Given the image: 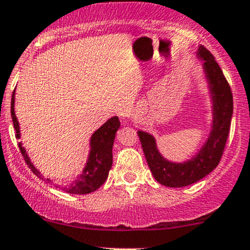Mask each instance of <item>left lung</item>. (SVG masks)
I'll return each mask as SVG.
<instances>
[{
	"instance_id": "left-lung-1",
	"label": "left lung",
	"mask_w": 250,
	"mask_h": 250,
	"mask_svg": "<svg viewBox=\"0 0 250 250\" xmlns=\"http://www.w3.org/2000/svg\"><path fill=\"white\" fill-rule=\"evenodd\" d=\"M198 57L202 61L213 103L212 131L198 153L184 163H173L160 154L152 134L138 131L152 174L158 183L167 187L188 186L209 174L219 165L229 133L233 116V95L229 84L214 56L205 46H199Z\"/></svg>"
}]
</instances>
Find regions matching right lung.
I'll use <instances>...</instances> for the list:
<instances>
[{
  "instance_id": "add662e5",
  "label": "right lung",
  "mask_w": 250,
  "mask_h": 250,
  "mask_svg": "<svg viewBox=\"0 0 250 250\" xmlns=\"http://www.w3.org/2000/svg\"><path fill=\"white\" fill-rule=\"evenodd\" d=\"M14 107L15 91L13 92V97H11L10 110L14 127L15 131H16V138L20 139V124L19 120L16 118V114H15ZM119 127V118L118 117H112V118L108 119L104 125H102L101 127L91 136L90 153L89 158H87L86 165H85L84 169L73 183L70 184L69 186L63 187L62 189L70 193V194H89V193L95 192L96 189H98L99 187L105 183V180L107 179L108 171H110L111 167H112V147L114 143V137H116V133ZM19 147L23 158H24L26 165H28L29 168L34 172V174L37 175L38 178H41L44 181L51 183L49 179H44L42 177V174H41V172L34 166L30 158L26 154L25 148L22 146V143H19Z\"/></svg>"
}]
</instances>
